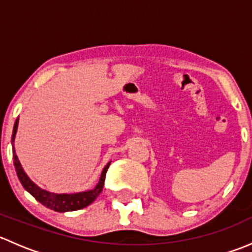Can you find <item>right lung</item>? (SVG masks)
<instances>
[{
  "mask_svg": "<svg viewBox=\"0 0 252 252\" xmlns=\"http://www.w3.org/2000/svg\"><path fill=\"white\" fill-rule=\"evenodd\" d=\"M18 129V119L14 123L13 126V134H12V144L14 142L16 139ZM13 161H14V167H16V172L18 178H19L20 183L24 187V189L32 195L35 199L39 202H41L42 205L46 206L50 210L56 211V212H68V211H77L81 210V208L86 207L91 204V202L95 201L96 197L100 195V192L102 191L103 184H105V178L106 173H107V169L110 167L111 162H108L106 164V167L103 168L102 173H101L100 180L96 184V187L94 189L88 190V191L83 192H75V194H53V192L46 191V190L41 189V188L37 187L35 183H32L30 180V178L28 177L27 173L23 169L22 164H20L19 159H18L16 155V150L13 147Z\"/></svg>",
  "mask_w": 252,
  "mask_h": 252,
  "instance_id": "add662e5",
  "label": "right lung"
}]
</instances>
